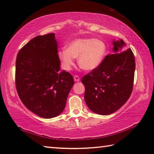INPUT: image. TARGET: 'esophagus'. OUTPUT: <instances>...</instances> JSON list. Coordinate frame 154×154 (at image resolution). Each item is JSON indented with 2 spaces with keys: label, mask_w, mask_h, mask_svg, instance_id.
Instances as JSON below:
<instances>
[{
  "label": "esophagus",
  "mask_w": 154,
  "mask_h": 154,
  "mask_svg": "<svg viewBox=\"0 0 154 154\" xmlns=\"http://www.w3.org/2000/svg\"><path fill=\"white\" fill-rule=\"evenodd\" d=\"M73 78H74V80H75V82H79V80H80V78L79 77V76H78V75H74V77H73Z\"/></svg>",
  "instance_id": "1"
}]
</instances>
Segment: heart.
Listing matches in <instances>:
<instances>
[{
	"instance_id": "obj_1",
	"label": "heart",
	"mask_w": 154,
	"mask_h": 154,
	"mask_svg": "<svg viewBox=\"0 0 154 154\" xmlns=\"http://www.w3.org/2000/svg\"><path fill=\"white\" fill-rule=\"evenodd\" d=\"M107 54V46L100 39L78 38L69 44L67 48H63L58 57L64 69L70 70L77 58L81 69L91 71L101 65Z\"/></svg>"
}]
</instances>
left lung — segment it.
Listing matches in <instances>:
<instances>
[{"label":"left lung","mask_w":154,"mask_h":154,"mask_svg":"<svg viewBox=\"0 0 154 154\" xmlns=\"http://www.w3.org/2000/svg\"><path fill=\"white\" fill-rule=\"evenodd\" d=\"M114 54L106 55L98 67L82 77L87 106L95 113L108 115L123 106L133 88L135 61L125 43L113 42Z\"/></svg>","instance_id":"obj_1"}]
</instances>
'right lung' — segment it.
<instances>
[{"instance_id": "add662e5", "label": "right lung", "mask_w": 154, "mask_h": 154, "mask_svg": "<svg viewBox=\"0 0 154 154\" xmlns=\"http://www.w3.org/2000/svg\"><path fill=\"white\" fill-rule=\"evenodd\" d=\"M54 33L36 36L19 50L16 59L15 84L26 107L44 119L57 116L65 109L74 85L69 72L60 70Z\"/></svg>"}]
</instances>
